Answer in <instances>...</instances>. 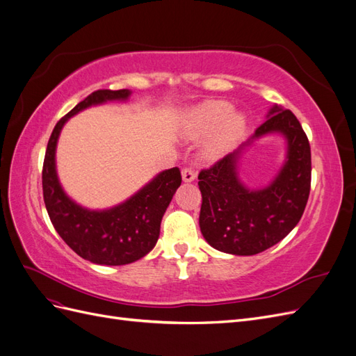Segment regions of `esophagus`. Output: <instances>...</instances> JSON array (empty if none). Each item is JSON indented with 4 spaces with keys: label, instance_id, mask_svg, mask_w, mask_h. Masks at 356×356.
Returning <instances> with one entry per match:
<instances>
[{
    "label": "esophagus",
    "instance_id": "1",
    "mask_svg": "<svg viewBox=\"0 0 356 356\" xmlns=\"http://www.w3.org/2000/svg\"><path fill=\"white\" fill-rule=\"evenodd\" d=\"M181 175H182V181H184V182H193V181L196 179V177H197L196 172L193 170L191 168H184V169H182Z\"/></svg>",
    "mask_w": 356,
    "mask_h": 356
}]
</instances>
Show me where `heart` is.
<instances>
[{
    "label": "heart",
    "instance_id": "1",
    "mask_svg": "<svg viewBox=\"0 0 356 356\" xmlns=\"http://www.w3.org/2000/svg\"><path fill=\"white\" fill-rule=\"evenodd\" d=\"M246 126V114L233 111L227 101H207L187 110L181 122V135L186 139L204 138L202 154L207 160L224 156L238 141Z\"/></svg>",
    "mask_w": 356,
    "mask_h": 356
}]
</instances>
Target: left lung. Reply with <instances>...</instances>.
<instances>
[{
	"label": "left lung",
	"instance_id": "8db88e82",
	"mask_svg": "<svg viewBox=\"0 0 356 356\" xmlns=\"http://www.w3.org/2000/svg\"><path fill=\"white\" fill-rule=\"evenodd\" d=\"M238 149L199 174L200 232L212 248L233 255H255L281 242L305 212L310 193V145L297 117L281 105ZM267 134H281L286 161L270 185L246 188L238 178L244 149Z\"/></svg>",
	"mask_w": 356,
	"mask_h": 356
}]
</instances>
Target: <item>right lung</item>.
Returning <instances> with one entry per match:
<instances>
[{
    "label": "right lung",
    "instance_id": "1",
    "mask_svg": "<svg viewBox=\"0 0 356 356\" xmlns=\"http://www.w3.org/2000/svg\"><path fill=\"white\" fill-rule=\"evenodd\" d=\"M131 95L129 89L96 90L75 105L53 129L42 165V196L53 227L75 254L95 264L123 266L152 251L163 213L181 186L179 169H166L127 200L101 211L81 207L63 191L56 172V145L62 127L89 106L124 102Z\"/></svg>",
    "mask_w": 356,
    "mask_h": 356
}]
</instances>
